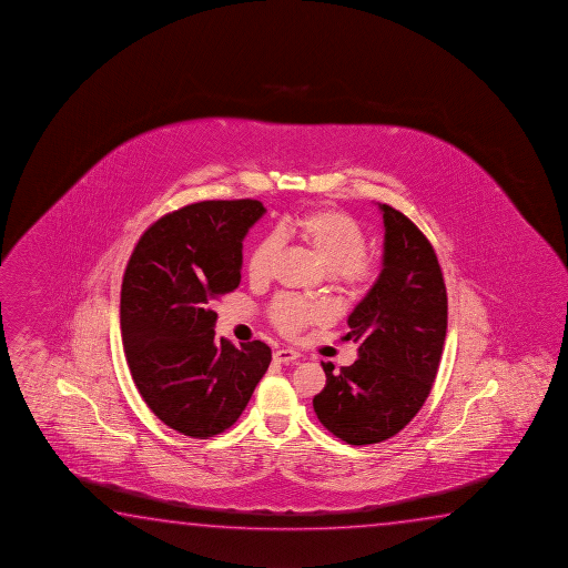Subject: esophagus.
Listing matches in <instances>:
<instances>
[{"instance_id":"34e87169","label":"esophagus","mask_w":568,"mask_h":568,"mask_svg":"<svg viewBox=\"0 0 568 568\" xmlns=\"http://www.w3.org/2000/svg\"><path fill=\"white\" fill-rule=\"evenodd\" d=\"M301 357L298 352L295 349H287V347H283V349H277L275 354H273V359L277 363H293L296 362Z\"/></svg>"}]
</instances>
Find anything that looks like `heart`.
Segmentation results:
<instances>
[{
	"mask_svg": "<svg viewBox=\"0 0 568 568\" xmlns=\"http://www.w3.org/2000/svg\"><path fill=\"white\" fill-rule=\"evenodd\" d=\"M280 234L298 240L308 247L326 265V270L336 272L339 281L355 293L369 288L377 280V262L365 254V232L349 214L334 209H314L293 214L281 221ZM280 250V239L275 234H265L257 240L247 257L250 280L255 283L272 280ZM270 318L285 336H296L311 324L328 322L332 308L326 303H311L285 295L273 301Z\"/></svg>",
	"mask_w": 568,
	"mask_h": 568,
	"instance_id": "obj_1",
	"label": "heart"
}]
</instances>
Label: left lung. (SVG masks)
<instances>
[{"label": "left lung", "mask_w": 568, "mask_h": 568, "mask_svg": "<svg viewBox=\"0 0 568 568\" xmlns=\"http://www.w3.org/2000/svg\"><path fill=\"white\" fill-rule=\"evenodd\" d=\"M378 209L383 270L349 314L344 337L357 344L359 359L337 373L322 363L326 387L313 400L322 426L349 445L385 442L418 414L447 332V293L434 247L400 211Z\"/></svg>", "instance_id": "obj_1"}]
</instances>
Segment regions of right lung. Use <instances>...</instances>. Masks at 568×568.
<instances>
[{"instance_id": "right-lung-1", "label": "right lung", "mask_w": 568, "mask_h": 568, "mask_svg": "<svg viewBox=\"0 0 568 568\" xmlns=\"http://www.w3.org/2000/svg\"><path fill=\"white\" fill-rule=\"evenodd\" d=\"M265 206L203 201L140 236L124 270L121 332L132 381L150 410L183 436L231 428L272 363L260 339L214 337V301L240 285L242 240Z\"/></svg>"}]
</instances>
